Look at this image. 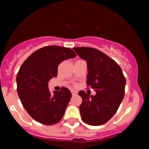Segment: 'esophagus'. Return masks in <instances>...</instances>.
<instances>
[{
    "mask_svg": "<svg viewBox=\"0 0 149 149\" xmlns=\"http://www.w3.org/2000/svg\"><path fill=\"white\" fill-rule=\"evenodd\" d=\"M71 93L72 95H76V94H77V92H76V90H71Z\"/></svg>",
    "mask_w": 149,
    "mask_h": 149,
    "instance_id": "34e87169",
    "label": "esophagus"
}]
</instances>
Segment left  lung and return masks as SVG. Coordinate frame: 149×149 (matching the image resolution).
<instances>
[{
    "mask_svg": "<svg viewBox=\"0 0 149 149\" xmlns=\"http://www.w3.org/2000/svg\"><path fill=\"white\" fill-rule=\"evenodd\" d=\"M79 57L87 62V84L96 94L79 91L82 98L79 106L81 119L91 126L107 123L118 109L124 97L126 79L121 68L113 59L93 48H73Z\"/></svg>",
    "mask_w": 149,
    "mask_h": 149,
    "instance_id": "1",
    "label": "left lung"
}]
</instances>
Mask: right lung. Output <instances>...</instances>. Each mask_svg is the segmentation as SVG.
Here are the masks:
<instances>
[{
  "label": "right lung",
  "instance_id": "right-lung-1",
  "mask_svg": "<svg viewBox=\"0 0 149 149\" xmlns=\"http://www.w3.org/2000/svg\"><path fill=\"white\" fill-rule=\"evenodd\" d=\"M76 56L70 48L45 46L31 54L21 65L16 78L18 96L26 112L36 121L53 125L62 118L71 93L62 87L51 95L48 81L56 77L61 62Z\"/></svg>",
  "mask_w": 149,
  "mask_h": 149
}]
</instances>
